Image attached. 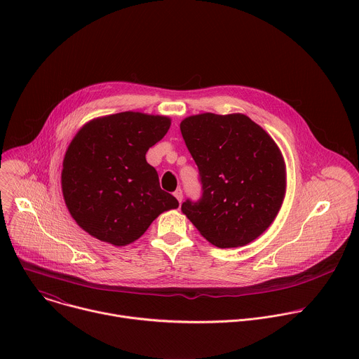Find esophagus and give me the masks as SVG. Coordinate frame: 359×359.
Instances as JSON below:
<instances>
[{"instance_id":"esophagus-1","label":"esophagus","mask_w":359,"mask_h":359,"mask_svg":"<svg viewBox=\"0 0 359 359\" xmlns=\"http://www.w3.org/2000/svg\"><path fill=\"white\" fill-rule=\"evenodd\" d=\"M173 194H175V197L179 200V203H182V200H183V190H182V189H177Z\"/></svg>"}]
</instances>
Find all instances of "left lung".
<instances>
[{"label": "left lung", "mask_w": 359, "mask_h": 359, "mask_svg": "<svg viewBox=\"0 0 359 359\" xmlns=\"http://www.w3.org/2000/svg\"><path fill=\"white\" fill-rule=\"evenodd\" d=\"M180 130L201 183V197L187 198L182 212L220 248L263 234L285 193V165L271 136L241 114L189 116Z\"/></svg>", "instance_id": "left-lung-1"}]
</instances>
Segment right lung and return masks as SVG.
<instances>
[{"label": "right lung", "instance_id": "right-lung-1", "mask_svg": "<svg viewBox=\"0 0 359 359\" xmlns=\"http://www.w3.org/2000/svg\"><path fill=\"white\" fill-rule=\"evenodd\" d=\"M168 116L121 112L88 122L64 158L62 193L79 227L95 238L126 245L161 213L177 209L161 189L146 151L169 130Z\"/></svg>", "mask_w": 359, "mask_h": 359}]
</instances>
